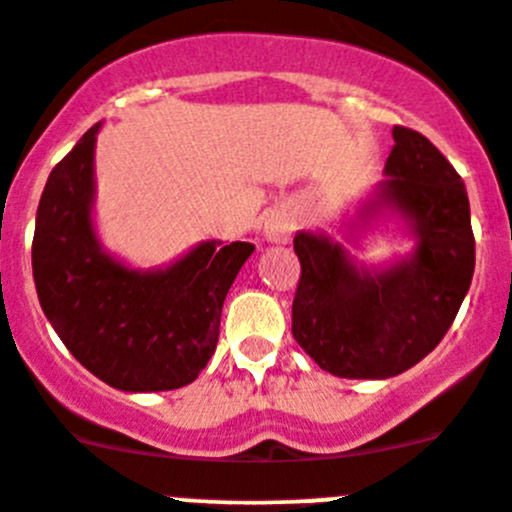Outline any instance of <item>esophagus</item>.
I'll return each instance as SVG.
<instances>
[{"mask_svg": "<svg viewBox=\"0 0 512 512\" xmlns=\"http://www.w3.org/2000/svg\"><path fill=\"white\" fill-rule=\"evenodd\" d=\"M265 237L270 242H288L290 234H293V222H290L285 214H270L265 219V227H262Z\"/></svg>", "mask_w": 512, "mask_h": 512, "instance_id": "1", "label": "esophagus"}]
</instances>
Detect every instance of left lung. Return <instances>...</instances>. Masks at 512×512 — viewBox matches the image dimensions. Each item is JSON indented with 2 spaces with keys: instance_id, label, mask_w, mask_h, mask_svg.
<instances>
[{
  "instance_id": "8db88e82",
  "label": "left lung",
  "mask_w": 512,
  "mask_h": 512,
  "mask_svg": "<svg viewBox=\"0 0 512 512\" xmlns=\"http://www.w3.org/2000/svg\"><path fill=\"white\" fill-rule=\"evenodd\" d=\"M379 197L407 214L419 237L409 260L356 270L321 234H295L300 280L293 338L341 379H389L419 364L450 331L475 272V234L462 176L412 128L394 126Z\"/></svg>"
}]
</instances>
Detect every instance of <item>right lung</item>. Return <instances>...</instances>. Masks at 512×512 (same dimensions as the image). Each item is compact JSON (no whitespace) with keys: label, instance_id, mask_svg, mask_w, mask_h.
<instances>
[{"label":"right lung","instance_id":"add662e5","mask_svg":"<svg viewBox=\"0 0 512 512\" xmlns=\"http://www.w3.org/2000/svg\"><path fill=\"white\" fill-rule=\"evenodd\" d=\"M98 126L50 171L37 207L32 272L47 321L80 364L121 391L191 384L219 341V315L255 245L204 242L159 272L100 250L90 224Z\"/></svg>","mask_w":512,"mask_h":512}]
</instances>
